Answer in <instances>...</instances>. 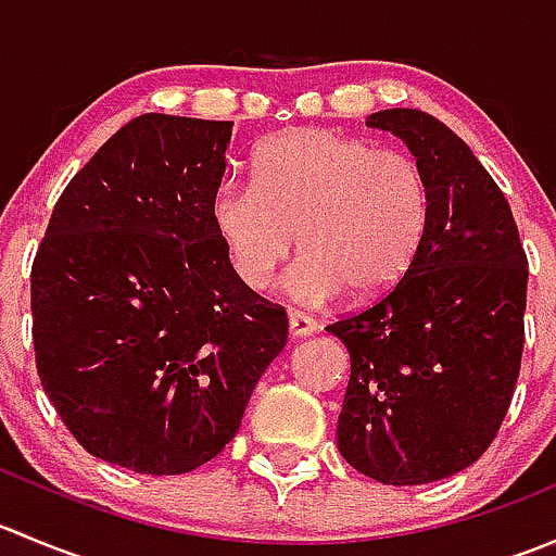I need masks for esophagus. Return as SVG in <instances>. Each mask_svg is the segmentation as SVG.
I'll return each instance as SVG.
<instances>
[{
    "instance_id": "obj_1",
    "label": "esophagus",
    "mask_w": 556,
    "mask_h": 556,
    "mask_svg": "<svg viewBox=\"0 0 556 556\" xmlns=\"http://www.w3.org/2000/svg\"><path fill=\"white\" fill-rule=\"evenodd\" d=\"M290 333L295 336V339H304V336H312L314 330H317V323L309 317V314L304 312H290Z\"/></svg>"
}]
</instances>
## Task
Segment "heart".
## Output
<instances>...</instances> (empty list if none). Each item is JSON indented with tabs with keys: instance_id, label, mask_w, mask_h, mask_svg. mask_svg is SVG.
I'll list each match as a JSON object with an SVG mask.
<instances>
[{
	"instance_id": "heart-1",
	"label": "heart",
	"mask_w": 556,
	"mask_h": 556,
	"mask_svg": "<svg viewBox=\"0 0 556 556\" xmlns=\"http://www.w3.org/2000/svg\"><path fill=\"white\" fill-rule=\"evenodd\" d=\"M210 220L231 271L263 290L295 247L285 288L301 304L350 293L379 299L417 261L430 220L428 172L403 150H379L333 128H293L255 153V179H223Z\"/></svg>"
}]
</instances>
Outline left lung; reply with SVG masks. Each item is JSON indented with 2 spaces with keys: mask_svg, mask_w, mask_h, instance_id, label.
Segmentation results:
<instances>
[{
  "mask_svg": "<svg viewBox=\"0 0 556 556\" xmlns=\"http://www.w3.org/2000/svg\"><path fill=\"white\" fill-rule=\"evenodd\" d=\"M428 172L433 220L406 277L328 325L350 352L339 452L392 486L430 484L495 441L521 368L527 255L506 195L468 144L419 110H382Z\"/></svg>",
  "mask_w": 556,
  "mask_h": 556,
  "instance_id": "left-lung-1",
  "label": "left lung"
}]
</instances>
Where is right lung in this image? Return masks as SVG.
Listing matches in <instances>:
<instances>
[{
  "label": "right lung",
  "mask_w": 556,
  "mask_h": 556,
  "mask_svg": "<svg viewBox=\"0 0 556 556\" xmlns=\"http://www.w3.org/2000/svg\"><path fill=\"white\" fill-rule=\"evenodd\" d=\"M228 121L148 112L83 166L31 263L42 390L104 463L177 476L237 435L288 314L231 271L210 220Z\"/></svg>",
  "instance_id": "1"
}]
</instances>
